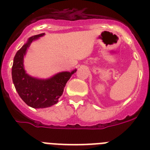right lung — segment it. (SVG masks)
Wrapping results in <instances>:
<instances>
[{"instance_id": "obj_1", "label": "right lung", "mask_w": 150, "mask_h": 150, "mask_svg": "<svg viewBox=\"0 0 150 150\" xmlns=\"http://www.w3.org/2000/svg\"><path fill=\"white\" fill-rule=\"evenodd\" d=\"M44 33L30 37L27 42L17 52L12 66V79L17 93L28 106L33 108H45L56 104L63 93L64 88L71 75V72H60L51 79L41 80L30 77L23 69V56L31 42Z\"/></svg>"}]
</instances>
